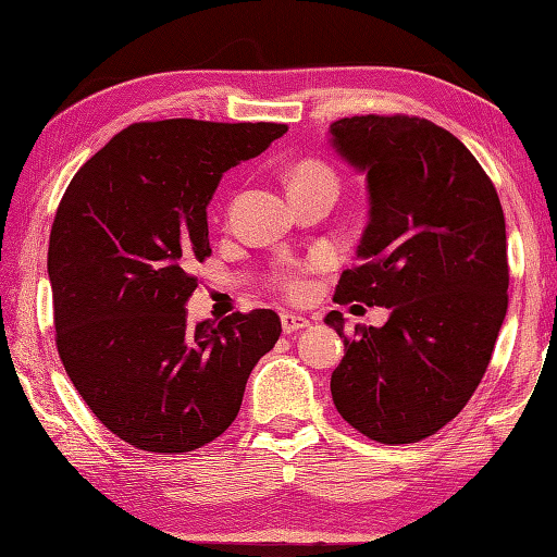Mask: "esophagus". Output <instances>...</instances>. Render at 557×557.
<instances>
[{
    "instance_id": "1",
    "label": "esophagus",
    "mask_w": 557,
    "mask_h": 557,
    "mask_svg": "<svg viewBox=\"0 0 557 557\" xmlns=\"http://www.w3.org/2000/svg\"><path fill=\"white\" fill-rule=\"evenodd\" d=\"M309 329V319L307 315H299V313H282V331H285L287 335L297 333V331H304Z\"/></svg>"
}]
</instances>
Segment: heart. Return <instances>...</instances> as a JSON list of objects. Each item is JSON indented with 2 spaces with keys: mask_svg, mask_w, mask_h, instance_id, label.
Returning <instances> with one entry per match:
<instances>
[{
  "mask_svg": "<svg viewBox=\"0 0 557 557\" xmlns=\"http://www.w3.org/2000/svg\"><path fill=\"white\" fill-rule=\"evenodd\" d=\"M313 183H333L335 185V176L329 166H323L319 161H304L299 163L297 169L292 171L289 176V190L294 188H304V185H313ZM277 282L280 287L285 289L292 297H301L307 292V275L299 268H287L277 272Z\"/></svg>",
  "mask_w": 557,
  "mask_h": 557,
  "instance_id": "1",
  "label": "heart"
}]
</instances>
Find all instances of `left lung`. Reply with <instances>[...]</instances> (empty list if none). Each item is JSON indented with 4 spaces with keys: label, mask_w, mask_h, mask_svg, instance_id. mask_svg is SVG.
Returning <instances> with one entry per match:
<instances>
[{
    "label": "left lung",
    "mask_w": 557,
    "mask_h": 557,
    "mask_svg": "<svg viewBox=\"0 0 557 557\" xmlns=\"http://www.w3.org/2000/svg\"><path fill=\"white\" fill-rule=\"evenodd\" d=\"M337 157L367 176L369 222L335 301L386 307L388 321L325 323L345 357L333 403L364 437L412 444L454 420L493 357L507 313V234L481 163L424 117L355 115L331 125Z\"/></svg>",
    "instance_id": "8db88e82"
}]
</instances>
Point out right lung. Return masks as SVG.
I'll return each mask as SVG.
<instances>
[{
    "label": "right lung",
    "instance_id": "right-lung-1",
    "mask_svg": "<svg viewBox=\"0 0 557 557\" xmlns=\"http://www.w3.org/2000/svg\"><path fill=\"white\" fill-rule=\"evenodd\" d=\"M287 133L277 123L159 120L117 133L76 171L54 214V341L74 388L120 440L200 449L232 424L282 333L270 309L188 323V265L212 253L207 205L222 176Z\"/></svg>",
    "mask_w": 557,
    "mask_h": 557
}]
</instances>
